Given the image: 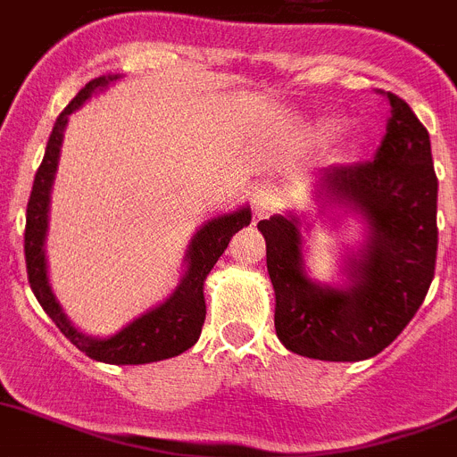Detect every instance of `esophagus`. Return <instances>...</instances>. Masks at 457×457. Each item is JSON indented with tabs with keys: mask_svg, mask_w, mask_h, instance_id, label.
<instances>
[{
	"mask_svg": "<svg viewBox=\"0 0 457 457\" xmlns=\"http://www.w3.org/2000/svg\"><path fill=\"white\" fill-rule=\"evenodd\" d=\"M279 191L273 184H257L253 188V212L254 219H264L278 209Z\"/></svg>",
	"mask_w": 457,
	"mask_h": 457,
	"instance_id": "1",
	"label": "esophagus"
}]
</instances>
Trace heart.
<instances>
[{"label": "heart", "mask_w": 457, "mask_h": 457, "mask_svg": "<svg viewBox=\"0 0 457 457\" xmlns=\"http://www.w3.org/2000/svg\"><path fill=\"white\" fill-rule=\"evenodd\" d=\"M344 129H346V120L344 118H323L319 122V127H316V137L320 141H332V138L341 137Z\"/></svg>", "instance_id": "heart-1"}]
</instances>
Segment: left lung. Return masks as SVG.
I'll list each match as a JSON object with an SVG mask.
<instances>
[{
  "instance_id": "8db88e82",
  "label": "left lung",
  "mask_w": 457,
  "mask_h": 457,
  "mask_svg": "<svg viewBox=\"0 0 457 457\" xmlns=\"http://www.w3.org/2000/svg\"><path fill=\"white\" fill-rule=\"evenodd\" d=\"M389 120L373 162L314 175L316 212L259 220L275 291V332L287 351L323 361L378 355L408 326L435 275L437 178L430 137L410 104L387 93ZM355 220L361 241L345 246L340 278L323 283L306 266L319 218Z\"/></svg>"
}]
</instances>
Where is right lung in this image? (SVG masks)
<instances>
[{
	"label": "right lung",
	"mask_w": 457,
	"mask_h": 457,
	"mask_svg": "<svg viewBox=\"0 0 457 457\" xmlns=\"http://www.w3.org/2000/svg\"><path fill=\"white\" fill-rule=\"evenodd\" d=\"M120 75H104L88 81L77 93V97L61 111L54 129L49 134L45 157L36 172L31 198L27 204V229H24V259L31 291L38 298L45 314L54 320L56 328L68 337L81 353L90 360L104 364H150V361L168 360L188 348L200 339L204 314V279L212 273L213 264L228 248L229 238L241 228H248L253 213L248 204L237 207L234 212L216 213L204 220L188 241L184 253V270L178 287L170 295L152 305L150 310L125 323L118 332L106 337L88 335L70 320L63 305L56 298L47 269V232H49V204H52V188H54L56 170H59L61 145H63L65 127L70 116L86 104L93 96L116 84Z\"/></svg>",
	"instance_id": "add662e5"
}]
</instances>
